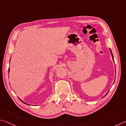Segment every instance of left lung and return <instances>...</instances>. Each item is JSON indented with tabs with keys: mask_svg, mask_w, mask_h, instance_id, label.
Returning a JSON list of instances; mask_svg holds the SVG:
<instances>
[{
	"mask_svg": "<svg viewBox=\"0 0 126 126\" xmlns=\"http://www.w3.org/2000/svg\"><path fill=\"white\" fill-rule=\"evenodd\" d=\"M110 52H111V55H112V59H113V61H114V59H113V54H112V51H111V49H110ZM107 93H108V92H107ZM105 94V96L106 95V94ZM105 96H104V97H105Z\"/></svg>",
	"mask_w": 126,
	"mask_h": 126,
	"instance_id": "8db88e82",
	"label": "left lung"
}]
</instances>
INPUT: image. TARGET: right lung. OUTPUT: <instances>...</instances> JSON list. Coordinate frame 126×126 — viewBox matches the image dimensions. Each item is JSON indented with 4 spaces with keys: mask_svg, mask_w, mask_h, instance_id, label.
Listing matches in <instances>:
<instances>
[{
    "mask_svg": "<svg viewBox=\"0 0 126 126\" xmlns=\"http://www.w3.org/2000/svg\"><path fill=\"white\" fill-rule=\"evenodd\" d=\"M20 101H21V102H23L24 103H25V104H26V105H29V104H28V103H25V102H24V101H22L21 100H20Z\"/></svg>",
    "mask_w": 126,
    "mask_h": 126,
    "instance_id": "right-lung-1",
    "label": "right lung"
}]
</instances>
